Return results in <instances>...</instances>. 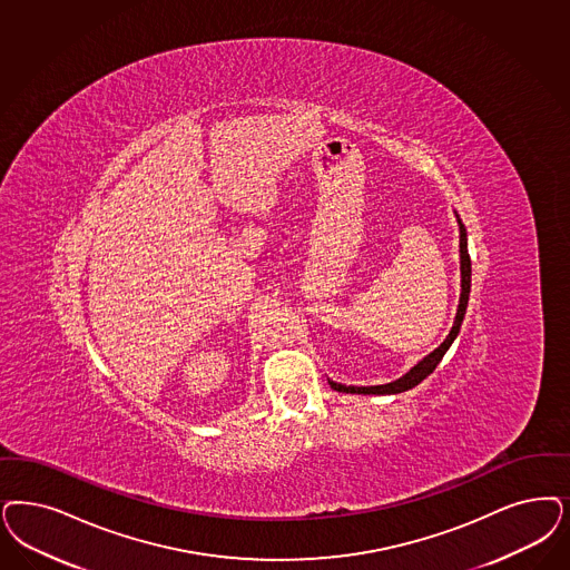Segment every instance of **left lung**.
<instances>
[{"instance_id": "left-lung-1", "label": "left lung", "mask_w": 570, "mask_h": 570, "mask_svg": "<svg viewBox=\"0 0 570 570\" xmlns=\"http://www.w3.org/2000/svg\"><path fill=\"white\" fill-rule=\"evenodd\" d=\"M459 232H461V298H459V309H456V317H454V326H452L451 334L446 336V341L428 355L423 357L414 368H411V373L404 374L402 379L387 383V385H374V387H347V385H341V383H334L328 381L334 392L343 393H376V395H387V393H402L413 390L414 385H419L423 379H428L430 374L435 371V366L440 364V360L444 357V354L449 352V347L452 345V341L456 338V334L461 331V322L465 317V309H468V301H470V288H471V261L470 253H468V232H465V225L459 220Z\"/></svg>"}]
</instances>
